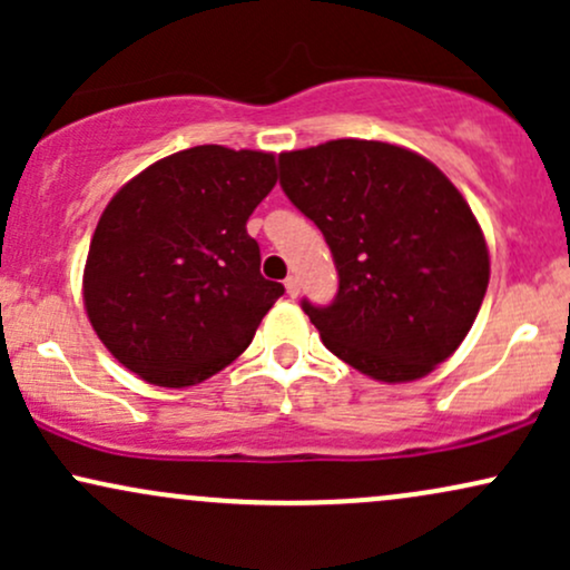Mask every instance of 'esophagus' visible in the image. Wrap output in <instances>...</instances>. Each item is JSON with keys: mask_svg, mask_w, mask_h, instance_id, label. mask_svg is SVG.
<instances>
[{"mask_svg": "<svg viewBox=\"0 0 570 570\" xmlns=\"http://www.w3.org/2000/svg\"><path fill=\"white\" fill-rule=\"evenodd\" d=\"M284 286H286V294H289V297H297V294H299V278L297 276L286 278Z\"/></svg>", "mask_w": 570, "mask_h": 570, "instance_id": "1", "label": "esophagus"}]
</instances>
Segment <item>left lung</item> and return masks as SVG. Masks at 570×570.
Here are the masks:
<instances>
[{
  "label": "left lung",
  "instance_id": "1",
  "mask_svg": "<svg viewBox=\"0 0 570 570\" xmlns=\"http://www.w3.org/2000/svg\"><path fill=\"white\" fill-rule=\"evenodd\" d=\"M281 187L332 248V305L303 311L324 345L383 383L453 356L490 278L485 235L434 163L385 141L337 139L278 155Z\"/></svg>",
  "mask_w": 570,
  "mask_h": 570
}]
</instances>
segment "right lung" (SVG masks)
Instances as JSON below:
<instances>
[{"label": "right lung", "mask_w": 570, "mask_h": 570, "mask_svg": "<svg viewBox=\"0 0 570 570\" xmlns=\"http://www.w3.org/2000/svg\"><path fill=\"white\" fill-rule=\"evenodd\" d=\"M273 185L271 153L203 144L117 189L90 240L82 299L122 367L185 389L248 348L284 294L259 273V244L246 233Z\"/></svg>", "instance_id": "obj_1"}]
</instances>
